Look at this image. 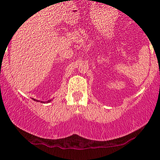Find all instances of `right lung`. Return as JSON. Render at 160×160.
<instances>
[{
  "label": "right lung",
  "instance_id": "right-lung-1",
  "mask_svg": "<svg viewBox=\"0 0 160 160\" xmlns=\"http://www.w3.org/2000/svg\"><path fill=\"white\" fill-rule=\"evenodd\" d=\"M33 100H34V101H35V102H41V103H49V102H52V99H50V100H48V101H47V102H43V101L36 100V99H34V98H33Z\"/></svg>",
  "mask_w": 160,
  "mask_h": 160
}]
</instances>
